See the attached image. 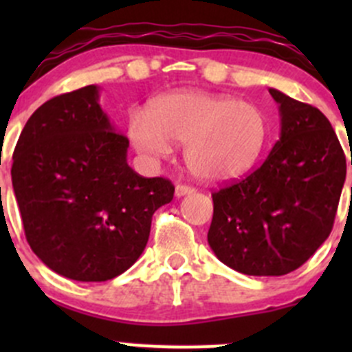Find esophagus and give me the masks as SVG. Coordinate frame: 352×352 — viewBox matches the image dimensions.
Segmentation results:
<instances>
[{
	"label": "esophagus",
	"mask_w": 352,
	"mask_h": 352,
	"mask_svg": "<svg viewBox=\"0 0 352 352\" xmlns=\"http://www.w3.org/2000/svg\"><path fill=\"white\" fill-rule=\"evenodd\" d=\"M194 192H196V189H194L192 186H186V184H179V186L175 187L177 197H182V196H187V194H194Z\"/></svg>",
	"instance_id": "esophagus-1"
}]
</instances>
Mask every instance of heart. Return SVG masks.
Masks as SVG:
<instances>
[{
  "label": "heart",
  "mask_w": 352,
  "mask_h": 352,
  "mask_svg": "<svg viewBox=\"0 0 352 352\" xmlns=\"http://www.w3.org/2000/svg\"><path fill=\"white\" fill-rule=\"evenodd\" d=\"M134 146L151 158L184 144V160L194 175L225 182L247 173L267 141V119L257 105L230 95L179 91L156 100L146 119L129 124Z\"/></svg>",
  "instance_id": "b5f03b06"
}]
</instances>
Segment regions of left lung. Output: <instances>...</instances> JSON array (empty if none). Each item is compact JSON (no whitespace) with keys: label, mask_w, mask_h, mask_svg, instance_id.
<instances>
[{"label":"left lung","mask_w":352,"mask_h":352,"mask_svg":"<svg viewBox=\"0 0 352 352\" xmlns=\"http://www.w3.org/2000/svg\"><path fill=\"white\" fill-rule=\"evenodd\" d=\"M281 138L258 168L212 192L209 247L248 276H285L327 240L346 180V155L314 105L269 88ZM352 163V158H351Z\"/></svg>","instance_id":"1"}]
</instances>
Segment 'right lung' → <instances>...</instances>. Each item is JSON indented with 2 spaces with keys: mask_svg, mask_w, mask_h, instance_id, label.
<instances>
[{
  "mask_svg": "<svg viewBox=\"0 0 352 352\" xmlns=\"http://www.w3.org/2000/svg\"><path fill=\"white\" fill-rule=\"evenodd\" d=\"M129 140L98 105V87L35 110L13 151L12 180L34 254L74 281H109L143 254L155 211L173 199L168 179L127 165Z\"/></svg>",
  "mask_w": 352,
  "mask_h": 352,
  "instance_id": "right-lung-1",
  "label": "right lung"
}]
</instances>
